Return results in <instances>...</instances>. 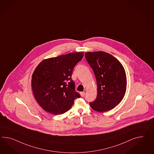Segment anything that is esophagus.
Instances as JSON below:
<instances>
[{
    "mask_svg": "<svg viewBox=\"0 0 154 154\" xmlns=\"http://www.w3.org/2000/svg\"><path fill=\"white\" fill-rule=\"evenodd\" d=\"M85 92H81L80 93V95H81V96L82 97H84V95H85Z\"/></svg>",
    "mask_w": 154,
    "mask_h": 154,
    "instance_id": "1",
    "label": "esophagus"
}]
</instances>
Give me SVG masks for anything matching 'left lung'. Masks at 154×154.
I'll return each mask as SVG.
<instances>
[{
    "mask_svg": "<svg viewBox=\"0 0 154 154\" xmlns=\"http://www.w3.org/2000/svg\"><path fill=\"white\" fill-rule=\"evenodd\" d=\"M85 56L97 84V98L89 103L90 106L99 112L113 109L121 102L126 91V75L122 65L105 52H89Z\"/></svg>",
    "mask_w": 154,
    "mask_h": 154,
    "instance_id": "left-lung-1",
    "label": "left lung"
}]
</instances>
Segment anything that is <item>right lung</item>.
<instances>
[{"label": "right lung", "instance_id": "right-lung-1", "mask_svg": "<svg viewBox=\"0 0 154 154\" xmlns=\"http://www.w3.org/2000/svg\"><path fill=\"white\" fill-rule=\"evenodd\" d=\"M83 56V52L69 53L44 60L36 67L32 76V88L35 100L45 111L63 114L80 97L71 75Z\"/></svg>", "mask_w": 154, "mask_h": 154}]
</instances>
